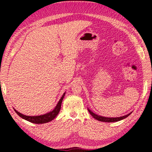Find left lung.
<instances>
[{"mask_svg": "<svg viewBox=\"0 0 152 152\" xmlns=\"http://www.w3.org/2000/svg\"><path fill=\"white\" fill-rule=\"evenodd\" d=\"M88 112L90 113V114H91L92 117H93L95 119H96L98 121H103V122H107V123H112V122H117V121H119L121 120H123L125 119L126 117H127L132 112H131L130 113H129V114L124 115V116H122V117H102V116H100V115H98L96 114H95L92 111H91V110H90L88 108Z\"/></svg>", "mask_w": 152, "mask_h": 152, "instance_id": "obj_1", "label": "left lung"}]
</instances>
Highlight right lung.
I'll use <instances>...</instances> for the list:
<instances>
[{
  "label": "right lung",
  "mask_w": 152,
  "mask_h": 152,
  "mask_svg": "<svg viewBox=\"0 0 152 152\" xmlns=\"http://www.w3.org/2000/svg\"><path fill=\"white\" fill-rule=\"evenodd\" d=\"M65 94L66 92H64L62 96H61V99H60V101L58 102L57 105H56V107L54 108V109L51 110L50 112L45 113L44 115H37V116H27V115L21 114V113L18 112L17 110H15L14 109L15 111L17 113V115H19V117L23 118V119L28 121H29L31 123H35V124H43V123L51 121L53 119H55L56 116L58 115V113H60V110L61 109V102H62L64 96H65Z\"/></svg>",
  "instance_id": "1"
}]
</instances>
